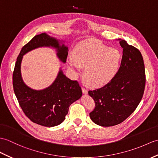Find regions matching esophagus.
<instances>
[{
    "mask_svg": "<svg viewBox=\"0 0 158 158\" xmlns=\"http://www.w3.org/2000/svg\"><path fill=\"white\" fill-rule=\"evenodd\" d=\"M81 89H82V91H83V94H87V93H88V91L85 89V87H82L81 88Z\"/></svg>",
    "mask_w": 158,
    "mask_h": 158,
    "instance_id": "34e87169",
    "label": "esophagus"
}]
</instances>
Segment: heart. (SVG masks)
<instances>
[{"label": "heart", "instance_id": "b5f03b06", "mask_svg": "<svg viewBox=\"0 0 158 158\" xmlns=\"http://www.w3.org/2000/svg\"><path fill=\"white\" fill-rule=\"evenodd\" d=\"M121 54L115 48H108L96 40H87L77 46L73 55L67 57V63L73 74L84 75L93 87L105 85L114 78L118 71Z\"/></svg>", "mask_w": 158, "mask_h": 158}]
</instances>
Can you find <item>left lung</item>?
<instances>
[{
	"label": "left lung",
	"mask_w": 158,
	"mask_h": 158,
	"mask_svg": "<svg viewBox=\"0 0 158 158\" xmlns=\"http://www.w3.org/2000/svg\"><path fill=\"white\" fill-rule=\"evenodd\" d=\"M117 40L123 54L118 72L105 86L88 92L96 103L90 118L102 127L123 123L135 110L144 93L145 66L141 52L125 40Z\"/></svg>",
	"instance_id": "obj_1"
}]
</instances>
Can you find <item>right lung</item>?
Returning a JSON list of instances; mask_svg holds the SVG:
<instances>
[{
    "label": "right lung",
    "mask_w": 158,
    "mask_h": 158,
    "mask_svg": "<svg viewBox=\"0 0 158 158\" xmlns=\"http://www.w3.org/2000/svg\"><path fill=\"white\" fill-rule=\"evenodd\" d=\"M65 41L46 33L36 35L25 44L17 58L13 74L15 94L22 110L32 122L44 127H52L61 124L68 114L69 106L82 96L81 88L77 81L66 77L60 67L56 79L45 89L36 90L23 81L21 66L23 55L42 47L56 50L58 59L65 63L69 48Z\"/></svg>",
    "instance_id": "1"
}]
</instances>
